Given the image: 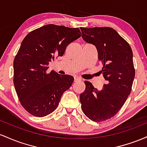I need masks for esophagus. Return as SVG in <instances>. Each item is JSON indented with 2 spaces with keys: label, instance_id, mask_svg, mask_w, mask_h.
Segmentation results:
<instances>
[{
  "label": "esophagus",
  "instance_id": "34e87169",
  "mask_svg": "<svg viewBox=\"0 0 147 147\" xmlns=\"http://www.w3.org/2000/svg\"><path fill=\"white\" fill-rule=\"evenodd\" d=\"M79 80H80V78H79V77H78V76L74 77V81L77 82V81H79Z\"/></svg>",
  "mask_w": 147,
  "mask_h": 147
}]
</instances>
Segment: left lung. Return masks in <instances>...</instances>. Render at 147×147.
<instances>
[{
    "instance_id": "8db88e82",
    "label": "left lung",
    "mask_w": 147,
    "mask_h": 147,
    "mask_svg": "<svg viewBox=\"0 0 147 147\" xmlns=\"http://www.w3.org/2000/svg\"><path fill=\"white\" fill-rule=\"evenodd\" d=\"M85 42L94 45L106 80L100 90L85 81V90L80 95L82 110L92 121H105L115 116L131 92L136 71L133 51L128 43L109 27L80 28Z\"/></svg>"
}]
</instances>
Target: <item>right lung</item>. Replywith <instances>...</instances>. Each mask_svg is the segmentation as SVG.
I'll list each match as a JSON object with an SVG mask.
<instances>
[{
    "label": "right lung",
    "mask_w": 147,
    "mask_h": 147,
    "mask_svg": "<svg viewBox=\"0 0 147 147\" xmlns=\"http://www.w3.org/2000/svg\"><path fill=\"white\" fill-rule=\"evenodd\" d=\"M80 36L78 28L49 24L31 31L22 41L14 60V85L21 104L30 114L42 117L53 113L71 86L73 76L47 73L48 65Z\"/></svg>",
    "instance_id": "1"
}]
</instances>
